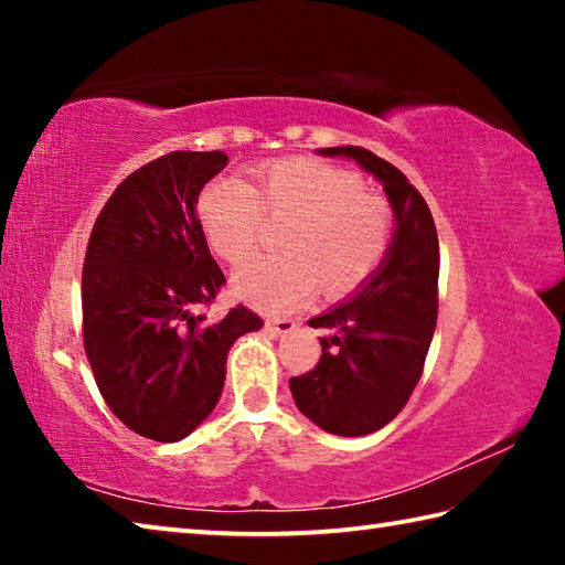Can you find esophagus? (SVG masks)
I'll use <instances>...</instances> for the list:
<instances>
[{"label": "esophagus", "instance_id": "esophagus-1", "mask_svg": "<svg viewBox=\"0 0 565 565\" xmlns=\"http://www.w3.org/2000/svg\"><path fill=\"white\" fill-rule=\"evenodd\" d=\"M296 329V323L291 319H266V331L271 337H281V333H291Z\"/></svg>", "mask_w": 565, "mask_h": 565}]
</instances>
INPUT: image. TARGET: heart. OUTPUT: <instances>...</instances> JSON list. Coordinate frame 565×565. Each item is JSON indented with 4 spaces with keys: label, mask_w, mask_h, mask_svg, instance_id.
I'll list each match as a JSON object with an SVG mask.
<instances>
[{
    "label": "heart",
    "mask_w": 565,
    "mask_h": 565,
    "mask_svg": "<svg viewBox=\"0 0 565 565\" xmlns=\"http://www.w3.org/2000/svg\"><path fill=\"white\" fill-rule=\"evenodd\" d=\"M264 216L289 218L279 238L284 254L248 264L234 289L266 311L296 309L319 281L327 294L356 289L384 262L394 236L386 199L363 191L353 171L319 159L271 161L254 189L224 177L199 196L206 242L228 264H244L256 252Z\"/></svg>",
    "instance_id": "b5f03b06"
}]
</instances>
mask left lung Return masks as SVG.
I'll use <instances>...</instances> for the list:
<instances>
[{"label":"left lung","mask_w":565,"mask_h":565,"mask_svg":"<svg viewBox=\"0 0 565 565\" xmlns=\"http://www.w3.org/2000/svg\"><path fill=\"white\" fill-rule=\"evenodd\" d=\"M374 174L394 209V236L379 269L349 301L309 327L327 329L321 361L289 381L301 414L337 436L384 428L414 394L438 317V236L431 209L401 171L361 147H329Z\"/></svg>","instance_id":"8db88e82"}]
</instances>
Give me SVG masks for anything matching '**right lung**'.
Wrapping results in <instances>:
<instances>
[{"label":"right lung","mask_w":565,"mask_h":565,"mask_svg":"<svg viewBox=\"0 0 565 565\" xmlns=\"http://www.w3.org/2000/svg\"><path fill=\"white\" fill-rule=\"evenodd\" d=\"M224 151H171L121 181L92 228L82 271L84 351L107 406L151 441L174 444L212 414L232 343L264 321L204 306L226 284L196 204Z\"/></svg>","instance_id":"obj_1"}]
</instances>
